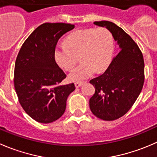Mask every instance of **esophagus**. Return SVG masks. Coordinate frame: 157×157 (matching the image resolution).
<instances>
[{"mask_svg":"<svg viewBox=\"0 0 157 157\" xmlns=\"http://www.w3.org/2000/svg\"><path fill=\"white\" fill-rule=\"evenodd\" d=\"M82 84H83V82H76V83H75V86H76V88L80 87V86H81Z\"/></svg>","mask_w":157,"mask_h":157,"instance_id":"34e87169","label":"esophagus"}]
</instances>
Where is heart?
I'll list each match as a JSON object with an SVG mask.
<instances>
[{
  "label": "heart",
  "instance_id": "b5f03b06",
  "mask_svg": "<svg viewBox=\"0 0 157 157\" xmlns=\"http://www.w3.org/2000/svg\"><path fill=\"white\" fill-rule=\"evenodd\" d=\"M65 46L54 50L55 61L65 71H71L80 57V65L69 74V80L80 82L100 73L109 65L113 53V37L103 27L84 28L70 33L64 40Z\"/></svg>",
  "mask_w": 157,
  "mask_h": 157
}]
</instances>
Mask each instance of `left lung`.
<instances>
[{
    "instance_id": "1",
    "label": "left lung",
    "mask_w": 157,
    "mask_h": 157,
    "mask_svg": "<svg viewBox=\"0 0 157 157\" xmlns=\"http://www.w3.org/2000/svg\"><path fill=\"white\" fill-rule=\"evenodd\" d=\"M94 24L110 32L120 52L102 75L90 81L95 86L90 108L100 119L114 121L128 112L142 90L144 57L134 40L117 24L107 21H95Z\"/></svg>"
}]
</instances>
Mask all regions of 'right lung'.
I'll return each mask as SVG.
<instances>
[{"instance_id":"1","label":"right lung","mask_w":157,"mask_h":157,"mask_svg":"<svg viewBox=\"0 0 157 157\" xmlns=\"http://www.w3.org/2000/svg\"><path fill=\"white\" fill-rule=\"evenodd\" d=\"M74 28V24L45 23L27 38L17 57L14 88L23 109L32 119L42 124L57 121L64 113L74 83L59 85L65 73L54 59L58 40Z\"/></svg>"}]
</instances>
